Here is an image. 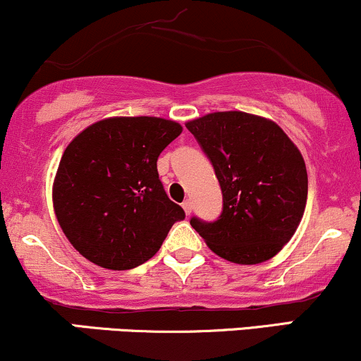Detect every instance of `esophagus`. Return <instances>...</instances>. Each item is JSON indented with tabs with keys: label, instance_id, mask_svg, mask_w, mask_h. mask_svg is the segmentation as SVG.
Instances as JSON below:
<instances>
[{
	"label": "esophagus",
	"instance_id": "1",
	"mask_svg": "<svg viewBox=\"0 0 361 361\" xmlns=\"http://www.w3.org/2000/svg\"><path fill=\"white\" fill-rule=\"evenodd\" d=\"M182 207H184L185 214H190V213H192V202H190L189 199H185V201L182 202Z\"/></svg>",
	"mask_w": 361,
	"mask_h": 361
}]
</instances>
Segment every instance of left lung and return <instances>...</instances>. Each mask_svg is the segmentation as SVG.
Instances as JSON below:
<instances>
[{"label": "left lung", "mask_w": 361, "mask_h": 361, "mask_svg": "<svg viewBox=\"0 0 361 361\" xmlns=\"http://www.w3.org/2000/svg\"><path fill=\"white\" fill-rule=\"evenodd\" d=\"M221 185L216 221L192 216L190 226L216 255L233 264L270 260L292 238L307 201L302 155L274 121L241 111L189 121Z\"/></svg>", "instance_id": "left-lung-1"}]
</instances>
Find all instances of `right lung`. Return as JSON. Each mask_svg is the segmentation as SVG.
Returning a JSON list of instances; mask_svg holds the SVG:
<instances>
[{
	"instance_id": "obj_1",
	"label": "right lung",
	"mask_w": 361,
	"mask_h": 361,
	"mask_svg": "<svg viewBox=\"0 0 361 361\" xmlns=\"http://www.w3.org/2000/svg\"><path fill=\"white\" fill-rule=\"evenodd\" d=\"M182 133L154 116L108 118L79 133L63 152L54 182V209L82 257L109 270L145 264L184 209L169 199L157 160Z\"/></svg>"
}]
</instances>
